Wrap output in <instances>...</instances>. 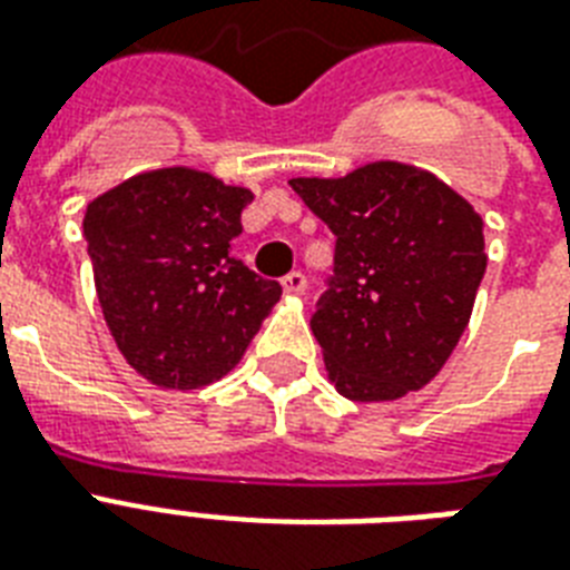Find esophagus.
<instances>
[{
	"label": "esophagus",
	"instance_id": "esophagus-1",
	"mask_svg": "<svg viewBox=\"0 0 570 570\" xmlns=\"http://www.w3.org/2000/svg\"><path fill=\"white\" fill-rule=\"evenodd\" d=\"M281 284H284V293L302 295L304 289H307V275H304V272H289Z\"/></svg>",
	"mask_w": 570,
	"mask_h": 570
}]
</instances>
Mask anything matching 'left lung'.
Returning a JSON list of instances; mask_svg holds the SVG:
<instances>
[{
  "label": "left lung",
  "instance_id": "8db88e82",
  "mask_svg": "<svg viewBox=\"0 0 570 570\" xmlns=\"http://www.w3.org/2000/svg\"><path fill=\"white\" fill-rule=\"evenodd\" d=\"M289 186L337 236L334 275L311 316L334 387L355 402L425 387L459 346L485 275L476 209L402 163Z\"/></svg>",
  "mask_w": 570,
  "mask_h": 570
}]
</instances>
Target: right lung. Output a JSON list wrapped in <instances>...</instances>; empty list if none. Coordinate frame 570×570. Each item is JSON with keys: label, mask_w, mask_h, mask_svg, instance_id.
<instances>
[{"label": "right lung", "mask_w": 570, "mask_h": 570, "mask_svg": "<svg viewBox=\"0 0 570 570\" xmlns=\"http://www.w3.org/2000/svg\"><path fill=\"white\" fill-rule=\"evenodd\" d=\"M254 200L195 168L129 177L85 209L102 316L127 364L156 387L197 390L239 364L281 284L233 257Z\"/></svg>", "instance_id": "right-lung-1"}]
</instances>
